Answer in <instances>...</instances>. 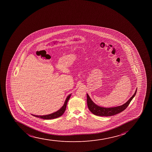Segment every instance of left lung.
<instances>
[{
    "label": "left lung",
    "mask_w": 152,
    "mask_h": 152,
    "mask_svg": "<svg viewBox=\"0 0 152 152\" xmlns=\"http://www.w3.org/2000/svg\"><path fill=\"white\" fill-rule=\"evenodd\" d=\"M137 92V89L135 91V93L131 98L126 102L125 104L122 105L117 106V107H99V105H96V104L93 102L89 95L87 94V105L89 110L91 112L95 114L96 115L101 116H112L118 114L125 110L129 104L130 102H131L132 99L135 96Z\"/></svg>",
    "instance_id": "left-lung-1"
}]
</instances>
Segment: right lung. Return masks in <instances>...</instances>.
<instances>
[{"label":"right lung","instance_id":"right-lung-1","mask_svg":"<svg viewBox=\"0 0 152 152\" xmlns=\"http://www.w3.org/2000/svg\"><path fill=\"white\" fill-rule=\"evenodd\" d=\"M71 96V94L67 96L63 106L58 110H57L55 113H52L51 114H48V115H34V114H32V115L34 116L35 117H39L40 118L44 119H52L56 118L57 117H60L65 111L68 101L70 98Z\"/></svg>","mask_w":152,"mask_h":152}]
</instances>
